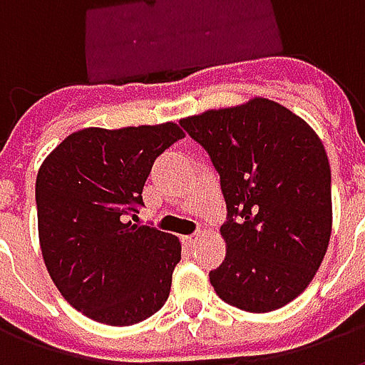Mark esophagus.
<instances>
[{"mask_svg":"<svg viewBox=\"0 0 365 365\" xmlns=\"http://www.w3.org/2000/svg\"><path fill=\"white\" fill-rule=\"evenodd\" d=\"M201 237V232H197V235H185V237H182V242L183 245H193V242H195V240H197V238Z\"/></svg>","mask_w":365,"mask_h":365,"instance_id":"esophagus-1","label":"esophagus"}]
</instances>
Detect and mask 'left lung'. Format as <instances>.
<instances>
[{
  "label": "left lung",
  "mask_w": 365,
  "mask_h": 365,
  "mask_svg": "<svg viewBox=\"0 0 365 365\" xmlns=\"http://www.w3.org/2000/svg\"><path fill=\"white\" fill-rule=\"evenodd\" d=\"M180 125L211 156L227 201V254L209 282L248 313L282 309L309 287L329 248L330 166L321 138L266 97Z\"/></svg>",
  "instance_id": "8db88e82"
}]
</instances>
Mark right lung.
Masks as SVG:
<instances>
[{"instance_id":"obj_1","label":"right lung","mask_w":365,"mask_h":365,"mask_svg":"<svg viewBox=\"0 0 365 365\" xmlns=\"http://www.w3.org/2000/svg\"><path fill=\"white\" fill-rule=\"evenodd\" d=\"M183 136L175 123L82 128L38 170L44 264L62 297L93 321L130 327L166 303L172 272L182 260L180 238L127 217L144 205L154 160Z\"/></svg>"}]
</instances>
